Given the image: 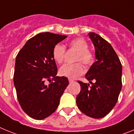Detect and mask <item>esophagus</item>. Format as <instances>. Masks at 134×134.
Returning <instances> with one entry per match:
<instances>
[{
  "instance_id": "34e87169",
  "label": "esophagus",
  "mask_w": 134,
  "mask_h": 134,
  "mask_svg": "<svg viewBox=\"0 0 134 134\" xmlns=\"http://www.w3.org/2000/svg\"><path fill=\"white\" fill-rule=\"evenodd\" d=\"M68 81H69V82H70V83H71V82H74V80H73L72 79H68Z\"/></svg>"
}]
</instances>
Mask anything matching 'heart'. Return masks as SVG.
<instances>
[{
	"instance_id": "obj_1",
	"label": "heart",
	"mask_w": 134,
	"mask_h": 134,
	"mask_svg": "<svg viewBox=\"0 0 134 134\" xmlns=\"http://www.w3.org/2000/svg\"><path fill=\"white\" fill-rule=\"evenodd\" d=\"M71 49L76 51L74 61L82 62L85 65H91L93 62L94 56L91 51L88 49V45L86 40L82 37H77L70 40L68 43ZM66 48L64 46L56 44L52 49V56L54 60L58 64H62L64 62ZM85 69L81 62L74 64H66L60 68L59 72L62 76L68 79H74L85 72Z\"/></svg>"
}]
</instances>
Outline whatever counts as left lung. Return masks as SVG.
Segmentation results:
<instances>
[{
	"label": "left lung",
	"mask_w": 134,
	"mask_h": 134,
	"mask_svg": "<svg viewBox=\"0 0 134 134\" xmlns=\"http://www.w3.org/2000/svg\"><path fill=\"white\" fill-rule=\"evenodd\" d=\"M88 35L95 48L97 61L85 75L91 86L78 81L81 90L76 104L85 115L99 119L107 115L118 101L122 86V66L108 41L93 32Z\"/></svg>",
	"instance_id": "left-lung-1"
}]
</instances>
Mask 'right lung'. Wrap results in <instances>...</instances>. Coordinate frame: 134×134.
Returning a JSON list of instances; mask_svg holds the SVG:
<instances>
[{"label": "right lung", "mask_w": 134, "mask_h": 134, "mask_svg": "<svg viewBox=\"0 0 134 134\" xmlns=\"http://www.w3.org/2000/svg\"><path fill=\"white\" fill-rule=\"evenodd\" d=\"M46 32L29 39L16 57L14 85L21 108L31 118L43 119L52 114L68 85V79L57 76L52 56L54 46L66 38ZM46 81L51 83L48 85Z\"/></svg>", "instance_id": "add662e5"}]
</instances>
